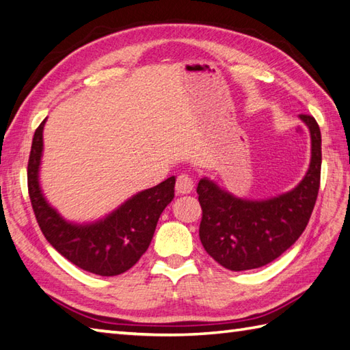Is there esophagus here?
<instances>
[{
    "label": "esophagus",
    "instance_id": "1",
    "mask_svg": "<svg viewBox=\"0 0 350 350\" xmlns=\"http://www.w3.org/2000/svg\"><path fill=\"white\" fill-rule=\"evenodd\" d=\"M194 189V182L188 174H180L176 180V193L177 194H189Z\"/></svg>",
    "mask_w": 350,
    "mask_h": 350
}]
</instances>
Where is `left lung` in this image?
<instances>
[{
  "instance_id": "left-lung-1",
  "label": "left lung",
  "mask_w": 350,
  "mask_h": 350,
  "mask_svg": "<svg viewBox=\"0 0 350 350\" xmlns=\"http://www.w3.org/2000/svg\"><path fill=\"white\" fill-rule=\"evenodd\" d=\"M311 135V162L288 193L265 200L239 198L203 177L197 185L204 250L232 271L259 269L275 261L304 234L317 200L321 170V135L311 115H299Z\"/></svg>"
}]
</instances>
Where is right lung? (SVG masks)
I'll return each mask as SVG.
<instances>
[{"instance_id": "right-lung-1", "label": "right lung", "mask_w": 350, "mask_h": 350, "mask_svg": "<svg viewBox=\"0 0 350 350\" xmlns=\"http://www.w3.org/2000/svg\"><path fill=\"white\" fill-rule=\"evenodd\" d=\"M44 126L45 120L33 136L27 180L34 215L46 241L68 261L94 275L116 276L132 269L152 243L162 211L174 198L176 177L130 197L101 220L85 224L66 221L40 189Z\"/></svg>"}]
</instances>
